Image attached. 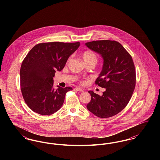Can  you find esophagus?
I'll return each instance as SVG.
<instances>
[{
  "label": "esophagus",
  "mask_w": 160,
  "mask_h": 160,
  "mask_svg": "<svg viewBox=\"0 0 160 160\" xmlns=\"http://www.w3.org/2000/svg\"><path fill=\"white\" fill-rule=\"evenodd\" d=\"M75 89H76V91H77L83 92V89H82L80 88H75Z\"/></svg>",
  "instance_id": "esophagus-1"
}]
</instances>
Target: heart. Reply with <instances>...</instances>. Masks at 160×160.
I'll return each mask as SVG.
<instances>
[{
    "mask_svg": "<svg viewBox=\"0 0 160 160\" xmlns=\"http://www.w3.org/2000/svg\"><path fill=\"white\" fill-rule=\"evenodd\" d=\"M83 59L86 63V64L89 63H93L95 65L97 63L98 61V56L97 54L92 50H86L82 53ZM70 60V58L68 61Z\"/></svg>",
    "mask_w": 160,
    "mask_h": 160,
    "instance_id": "heart-1",
    "label": "heart"
}]
</instances>
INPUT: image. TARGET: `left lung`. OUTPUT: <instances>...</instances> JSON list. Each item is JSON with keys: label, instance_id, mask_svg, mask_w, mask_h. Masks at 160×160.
Masks as SVG:
<instances>
[{"label": "left lung", "instance_id": "1", "mask_svg": "<svg viewBox=\"0 0 160 160\" xmlns=\"http://www.w3.org/2000/svg\"><path fill=\"white\" fill-rule=\"evenodd\" d=\"M85 45L103 59L102 71L95 84L106 89L101 96L88 92L91 99L86 107L101 118L112 117L127 106L135 89L136 76L132 57L115 41H94Z\"/></svg>", "mask_w": 160, "mask_h": 160}]
</instances>
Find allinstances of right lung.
Returning a JSON list of instances; mask_svg holds the SVG:
<instances>
[{"instance_id": "right-lung-1", "label": "right lung", "mask_w": 160, "mask_h": 160, "mask_svg": "<svg viewBox=\"0 0 160 160\" xmlns=\"http://www.w3.org/2000/svg\"><path fill=\"white\" fill-rule=\"evenodd\" d=\"M80 42H51L34 46L24 59L20 68V87L25 102L41 115H50L63 104L71 87L54 88L56 71L64 68L69 57Z\"/></svg>"}]
</instances>
